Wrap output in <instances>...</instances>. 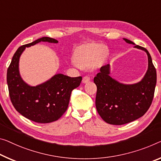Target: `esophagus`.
<instances>
[{"label":"esophagus","mask_w":161,"mask_h":161,"mask_svg":"<svg viewBox=\"0 0 161 161\" xmlns=\"http://www.w3.org/2000/svg\"><path fill=\"white\" fill-rule=\"evenodd\" d=\"M89 81H90V78H89L88 76H85V77H83V80H82V82L83 83H87L89 82Z\"/></svg>","instance_id":"34e87169"}]
</instances>
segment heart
Wrapping results in <instances>:
<instances>
[{
	"mask_svg": "<svg viewBox=\"0 0 161 161\" xmlns=\"http://www.w3.org/2000/svg\"><path fill=\"white\" fill-rule=\"evenodd\" d=\"M107 49L99 44H88L76 49L74 60L81 68H89L104 56Z\"/></svg>",
	"mask_w": 161,
	"mask_h": 161,
	"instance_id": "heart-1",
	"label": "heart"
}]
</instances>
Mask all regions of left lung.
Instances as JSON below:
<instances>
[{"label": "left lung", "mask_w": 161, "mask_h": 161, "mask_svg": "<svg viewBox=\"0 0 161 161\" xmlns=\"http://www.w3.org/2000/svg\"><path fill=\"white\" fill-rule=\"evenodd\" d=\"M123 39L146 53L148 67L142 80L134 84H124L111 77L109 64L101 67L93 79L97 87V112L103 121L114 125L133 122L147 112L152 103L157 80L156 70L147 49L136 45L130 39Z\"/></svg>", "instance_id": "obj_1"}]
</instances>
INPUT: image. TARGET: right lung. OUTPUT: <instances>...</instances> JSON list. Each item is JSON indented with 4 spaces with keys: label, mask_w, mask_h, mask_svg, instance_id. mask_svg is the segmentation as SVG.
<instances>
[{
    "label": "right lung",
    "mask_w": 161,
    "mask_h": 161,
    "mask_svg": "<svg viewBox=\"0 0 161 161\" xmlns=\"http://www.w3.org/2000/svg\"><path fill=\"white\" fill-rule=\"evenodd\" d=\"M41 42L58 43L44 36L17 49L7 70V83L12 104L22 116L37 123H50L60 119L68 107L71 92L78 87L82 77L71 78L58 73L36 86L27 84L19 73V59L26 47Z\"/></svg>",
    "instance_id": "add662e5"
}]
</instances>
